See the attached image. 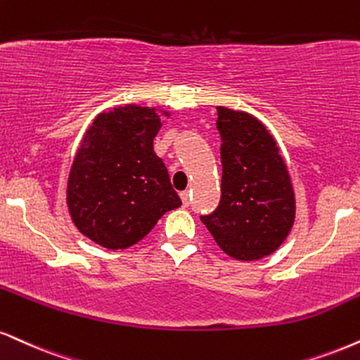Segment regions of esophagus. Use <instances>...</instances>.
<instances>
[{
  "mask_svg": "<svg viewBox=\"0 0 360 360\" xmlns=\"http://www.w3.org/2000/svg\"><path fill=\"white\" fill-rule=\"evenodd\" d=\"M180 198H181V203H184V207L190 205V192H181Z\"/></svg>",
  "mask_w": 360,
  "mask_h": 360,
  "instance_id": "1",
  "label": "esophagus"
}]
</instances>
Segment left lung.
Segmentation results:
<instances>
[{
    "label": "left lung",
    "instance_id": "left-lung-1",
    "mask_svg": "<svg viewBox=\"0 0 360 360\" xmlns=\"http://www.w3.org/2000/svg\"><path fill=\"white\" fill-rule=\"evenodd\" d=\"M221 197L200 217L225 254L252 262L274 254L295 221V192L281 148L252 113L217 106Z\"/></svg>",
    "mask_w": 360,
    "mask_h": 360
}]
</instances>
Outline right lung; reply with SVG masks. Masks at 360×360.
Wrapping results in <instances>:
<instances>
[{"mask_svg": "<svg viewBox=\"0 0 360 360\" xmlns=\"http://www.w3.org/2000/svg\"><path fill=\"white\" fill-rule=\"evenodd\" d=\"M168 110L117 105L93 120L75 153L66 207L78 232L110 250L140 242L181 205L153 139Z\"/></svg>", "mask_w": 360, "mask_h": 360, "instance_id": "add662e5", "label": "right lung"}]
</instances>
